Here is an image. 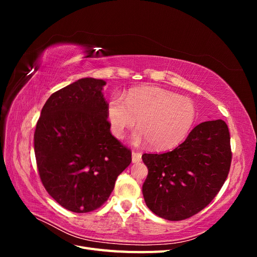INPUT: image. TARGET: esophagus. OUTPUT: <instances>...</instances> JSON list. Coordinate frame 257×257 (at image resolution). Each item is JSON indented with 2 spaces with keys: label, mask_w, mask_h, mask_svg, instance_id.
Segmentation results:
<instances>
[{
  "label": "esophagus",
  "mask_w": 257,
  "mask_h": 257,
  "mask_svg": "<svg viewBox=\"0 0 257 257\" xmlns=\"http://www.w3.org/2000/svg\"><path fill=\"white\" fill-rule=\"evenodd\" d=\"M141 161H142V153L135 152V151L132 152V162H133V163H138V162H141Z\"/></svg>",
  "instance_id": "obj_1"
}]
</instances>
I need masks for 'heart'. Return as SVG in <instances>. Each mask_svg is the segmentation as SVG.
<instances>
[{"mask_svg": "<svg viewBox=\"0 0 257 257\" xmlns=\"http://www.w3.org/2000/svg\"><path fill=\"white\" fill-rule=\"evenodd\" d=\"M107 116L112 134L122 138L137 120L139 128L133 143L149 142L154 149L165 150L180 144L196 119V107L189 97L157 87L132 90L125 99L115 94L107 105Z\"/></svg>", "mask_w": 257, "mask_h": 257, "instance_id": "obj_1", "label": "heart"}]
</instances>
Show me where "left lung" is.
Here are the masks:
<instances>
[{
  "mask_svg": "<svg viewBox=\"0 0 257 257\" xmlns=\"http://www.w3.org/2000/svg\"><path fill=\"white\" fill-rule=\"evenodd\" d=\"M148 167L143 194L153 213L181 221L198 213L219 193L228 176L231 150L223 120L194 127L185 141L166 153H145Z\"/></svg>",
  "mask_w": 257,
  "mask_h": 257,
  "instance_id": "obj_1",
  "label": "left lung"
}]
</instances>
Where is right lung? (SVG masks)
I'll return each instance as SVG.
<instances>
[{
	"label": "right lung",
	"mask_w": 257,
	"mask_h": 257,
	"mask_svg": "<svg viewBox=\"0 0 257 257\" xmlns=\"http://www.w3.org/2000/svg\"><path fill=\"white\" fill-rule=\"evenodd\" d=\"M105 84L82 78L54 92L36 124L34 151L43 185L76 213L102 206L132 162L131 150L110 133Z\"/></svg>",
	"instance_id": "right-lung-1"
}]
</instances>
